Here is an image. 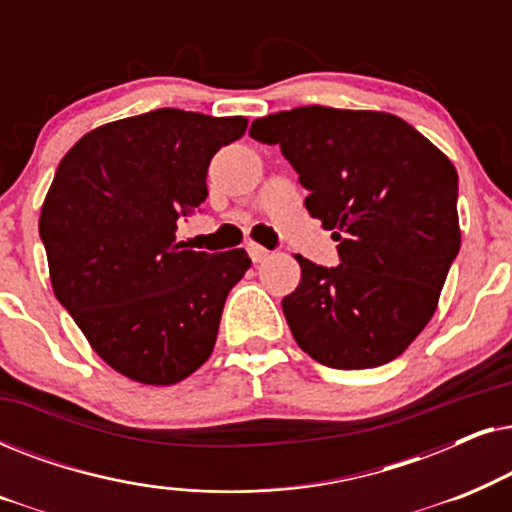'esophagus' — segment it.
I'll list each match as a JSON object with an SVG mask.
<instances>
[{"mask_svg": "<svg viewBox=\"0 0 512 512\" xmlns=\"http://www.w3.org/2000/svg\"><path fill=\"white\" fill-rule=\"evenodd\" d=\"M247 251H249L251 261H254V263H261V261H265V258H268V249L261 247V244H256V242H249Z\"/></svg>", "mask_w": 512, "mask_h": 512, "instance_id": "1", "label": "esophagus"}]
</instances>
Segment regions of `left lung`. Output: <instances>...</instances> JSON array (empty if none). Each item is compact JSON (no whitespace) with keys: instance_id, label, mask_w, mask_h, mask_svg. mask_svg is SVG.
<instances>
[{"instance_id":"left-lung-1","label":"left lung","mask_w":512,"mask_h":512,"mask_svg":"<svg viewBox=\"0 0 512 512\" xmlns=\"http://www.w3.org/2000/svg\"><path fill=\"white\" fill-rule=\"evenodd\" d=\"M279 146L305 207L338 242L340 265L303 270L282 310L298 347L338 370L401 356L429 324L459 254V177L450 158L384 111L296 107L251 123Z\"/></svg>"}]
</instances>
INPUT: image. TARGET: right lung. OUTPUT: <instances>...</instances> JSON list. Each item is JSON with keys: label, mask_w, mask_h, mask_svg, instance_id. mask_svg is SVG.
<instances>
[{"label": "right lung", "mask_w": 512, "mask_h": 512, "mask_svg": "<svg viewBox=\"0 0 512 512\" xmlns=\"http://www.w3.org/2000/svg\"><path fill=\"white\" fill-rule=\"evenodd\" d=\"M244 130L242 116L153 109L83 135L55 170L39 219L55 298L130 380L181 382L212 354L251 258L184 249L174 230L205 202L214 153Z\"/></svg>", "instance_id": "1"}]
</instances>
